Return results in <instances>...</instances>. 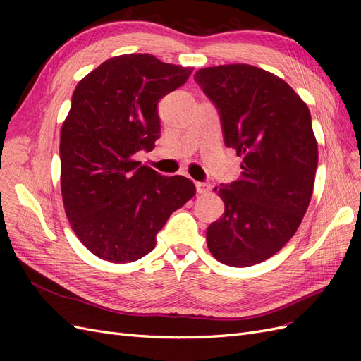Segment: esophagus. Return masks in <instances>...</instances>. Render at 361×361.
Wrapping results in <instances>:
<instances>
[{
  "mask_svg": "<svg viewBox=\"0 0 361 361\" xmlns=\"http://www.w3.org/2000/svg\"><path fill=\"white\" fill-rule=\"evenodd\" d=\"M195 188H197V192L199 194H207L211 191V183H207V182H197L195 183Z\"/></svg>",
  "mask_w": 361,
  "mask_h": 361,
  "instance_id": "34e87169",
  "label": "esophagus"
}]
</instances>
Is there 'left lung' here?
Here are the masks:
<instances>
[{
    "mask_svg": "<svg viewBox=\"0 0 361 361\" xmlns=\"http://www.w3.org/2000/svg\"><path fill=\"white\" fill-rule=\"evenodd\" d=\"M194 80L220 111L226 146L243 157L241 178L214 190L226 207L207 227V248L228 267L260 264L289 243L312 199L318 141L309 106L251 64L203 68Z\"/></svg>",
    "mask_w": 361,
    "mask_h": 361,
    "instance_id": "1",
    "label": "left lung"
}]
</instances>
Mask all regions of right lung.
I'll use <instances>...</instances> for the list:
<instances>
[{"instance_id": "obj_1", "label": "right lung", "mask_w": 361, "mask_h": 361, "mask_svg": "<svg viewBox=\"0 0 361 361\" xmlns=\"http://www.w3.org/2000/svg\"><path fill=\"white\" fill-rule=\"evenodd\" d=\"M191 72L150 54H123L75 87L60 134L61 197L72 231L99 259L146 256L169 216L194 197L188 178L161 176L134 158L154 149L157 105Z\"/></svg>"}]
</instances>
